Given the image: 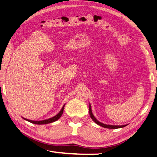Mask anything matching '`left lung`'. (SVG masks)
Wrapping results in <instances>:
<instances>
[{"label": "left lung", "mask_w": 157, "mask_h": 157, "mask_svg": "<svg viewBox=\"0 0 157 157\" xmlns=\"http://www.w3.org/2000/svg\"><path fill=\"white\" fill-rule=\"evenodd\" d=\"M89 114L91 119H93V121H95L97 124H98L99 126H102L104 128H110V129H117V128H124L125 126H126L127 125H122V126H115V125H107V124H104L103 123H101L100 121H99L98 119H97L95 117H94L93 114L92 113V110H91V106L90 104H89Z\"/></svg>", "instance_id": "left-lung-1"}]
</instances>
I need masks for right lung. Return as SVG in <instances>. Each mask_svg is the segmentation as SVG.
Listing matches in <instances>:
<instances>
[{"instance_id":"right-lung-1","label":"right lung","mask_w":157,"mask_h":157,"mask_svg":"<svg viewBox=\"0 0 157 157\" xmlns=\"http://www.w3.org/2000/svg\"><path fill=\"white\" fill-rule=\"evenodd\" d=\"M65 104L63 106V107L62 108L61 110L59 111L58 113V114H57L56 116L53 117L49 118V119H45V120H42V121H32V120H29V119H27L25 118H23L25 120H27V121H29L32 124H38V125H42V124H50V123H52V122H54L58 120V119L60 118V117L62 116V113H63V111H64V108Z\"/></svg>"}]
</instances>
